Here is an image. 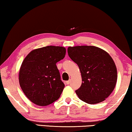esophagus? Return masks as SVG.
Listing matches in <instances>:
<instances>
[{
    "label": "esophagus",
    "mask_w": 132,
    "mask_h": 132,
    "mask_svg": "<svg viewBox=\"0 0 132 132\" xmlns=\"http://www.w3.org/2000/svg\"><path fill=\"white\" fill-rule=\"evenodd\" d=\"M70 80H68V81H66V84H68V85H69V84H70Z\"/></svg>",
    "instance_id": "obj_1"
}]
</instances>
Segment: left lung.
<instances>
[{
	"label": "left lung",
	"instance_id": "1",
	"mask_svg": "<svg viewBox=\"0 0 132 132\" xmlns=\"http://www.w3.org/2000/svg\"><path fill=\"white\" fill-rule=\"evenodd\" d=\"M68 53L81 73V86L75 91L79 98L89 104L104 101L113 91L117 79L111 57L105 50L92 46L69 47Z\"/></svg>",
	"mask_w": 132,
	"mask_h": 132
}]
</instances>
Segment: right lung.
<instances>
[{"mask_svg": "<svg viewBox=\"0 0 132 132\" xmlns=\"http://www.w3.org/2000/svg\"><path fill=\"white\" fill-rule=\"evenodd\" d=\"M65 55L64 47L49 46L33 50L25 57L19 69V82L32 103L46 106L59 98L64 84L56 63Z\"/></svg>", "mask_w": 132, "mask_h": 132, "instance_id": "add662e5", "label": "right lung"}]
</instances>
